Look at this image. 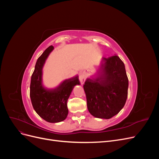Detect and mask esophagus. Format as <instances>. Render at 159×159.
<instances>
[{
  "label": "esophagus",
  "instance_id": "obj_1",
  "mask_svg": "<svg viewBox=\"0 0 159 159\" xmlns=\"http://www.w3.org/2000/svg\"><path fill=\"white\" fill-rule=\"evenodd\" d=\"M80 78V80L81 81V84H84L85 80H86V76H85V75L84 73L83 74H81L80 75V78Z\"/></svg>",
  "mask_w": 159,
  "mask_h": 159
}]
</instances>
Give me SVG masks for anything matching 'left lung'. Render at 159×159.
Listing matches in <instances>:
<instances>
[{"mask_svg":"<svg viewBox=\"0 0 159 159\" xmlns=\"http://www.w3.org/2000/svg\"><path fill=\"white\" fill-rule=\"evenodd\" d=\"M98 73L84 85L88 109L95 117L108 119L125 104L129 80L124 63L117 55L103 57Z\"/></svg>","mask_w":159,"mask_h":159,"instance_id":"left-lung-1","label":"left lung"}]
</instances>
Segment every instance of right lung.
<instances>
[{"instance_id":"1","label":"right lung","mask_w":159,"mask_h":159,"mask_svg":"<svg viewBox=\"0 0 159 159\" xmlns=\"http://www.w3.org/2000/svg\"><path fill=\"white\" fill-rule=\"evenodd\" d=\"M54 46H50L38 57L31 77L30 96L34 109L49 123H58L68 116L67 102L74 86L80 85L78 75L65 80L56 88L48 89L42 84V70Z\"/></svg>"}]
</instances>
